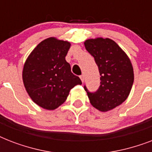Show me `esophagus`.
<instances>
[{"label":"esophagus","mask_w":152,"mask_h":152,"mask_svg":"<svg viewBox=\"0 0 152 152\" xmlns=\"http://www.w3.org/2000/svg\"><path fill=\"white\" fill-rule=\"evenodd\" d=\"M80 80H81V81H82V83H83V82H84V80H85V77H84V76H83V75H81L80 76Z\"/></svg>","instance_id":"esophagus-1"}]
</instances>
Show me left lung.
Masks as SVG:
<instances>
[{"mask_svg":"<svg viewBox=\"0 0 152 152\" xmlns=\"http://www.w3.org/2000/svg\"><path fill=\"white\" fill-rule=\"evenodd\" d=\"M86 50L95 58L100 73V87L91 93L84 87L91 104L102 112H107L124 102L132 89L134 72L129 57L109 38H95L84 42Z\"/></svg>","mask_w":152,"mask_h":152,"instance_id":"left-lung-1","label":"left lung"}]
</instances>
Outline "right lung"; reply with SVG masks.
Segmentation results:
<instances>
[{
    "mask_svg": "<svg viewBox=\"0 0 152 152\" xmlns=\"http://www.w3.org/2000/svg\"><path fill=\"white\" fill-rule=\"evenodd\" d=\"M71 43L50 37L42 41L25 61L22 77L27 94L34 103L53 110L64 103L69 91L82 84L66 61Z\"/></svg>",
    "mask_w": 152,
    "mask_h": 152,
    "instance_id": "obj_1",
    "label": "right lung"
}]
</instances>
